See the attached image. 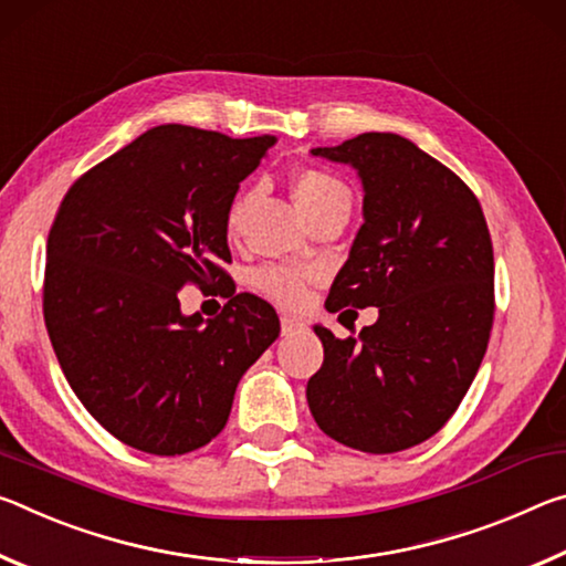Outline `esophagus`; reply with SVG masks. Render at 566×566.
I'll return each instance as SVG.
<instances>
[{
	"label": "esophagus",
	"instance_id": "obj_1",
	"mask_svg": "<svg viewBox=\"0 0 566 566\" xmlns=\"http://www.w3.org/2000/svg\"><path fill=\"white\" fill-rule=\"evenodd\" d=\"M303 328H305V323L301 318H293V316H283L281 318L283 336H295V333H301Z\"/></svg>",
	"mask_w": 566,
	"mask_h": 566
}]
</instances>
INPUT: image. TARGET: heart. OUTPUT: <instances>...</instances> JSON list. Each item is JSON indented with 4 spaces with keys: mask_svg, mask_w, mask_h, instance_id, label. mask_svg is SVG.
I'll list each match as a JSON object with an SVG mask.
<instances>
[{
    "mask_svg": "<svg viewBox=\"0 0 566 566\" xmlns=\"http://www.w3.org/2000/svg\"><path fill=\"white\" fill-rule=\"evenodd\" d=\"M293 198L298 202V208L305 218H311L313 212L333 206V202H348L350 206V190L346 188L344 180H338L336 175L328 170L308 168L295 172L293 178ZM250 202V196H238L228 212V228L235 230L243 222L245 208ZM313 281V271L308 265H263L258 268L253 275L255 289L265 293L268 298H273L283 305H301L305 301V289Z\"/></svg>",
    "mask_w": 566,
    "mask_h": 566,
    "instance_id": "1",
    "label": "heart"
}]
</instances>
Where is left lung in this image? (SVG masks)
Wrapping results in <instances>:
<instances>
[{
	"label": "left lung",
	"instance_id": "obj_1",
	"mask_svg": "<svg viewBox=\"0 0 566 566\" xmlns=\"http://www.w3.org/2000/svg\"><path fill=\"white\" fill-rule=\"evenodd\" d=\"M311 155L350 165L364 226L326 308L376 305L378 321L340 340L313 326L323 366L305 398L323 433L366 453L433 437L459 409L494 321V250L464 180L394 133H364Z\"/></svg>",
	"mask_w": 566,
	"mask_h": 566
}]
</instances>
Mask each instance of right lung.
Returning <instances> with one entry per match:
<instances>
[{
    "label": "right lung",
    "instance_id": "right-lung-1",
    "mask_svg": "<svg viewBox=\"0 0 566 566\" xmlns=\"http://www.w3.org/2000/svg\"><path fill=\"white\" fill-rule=\"evenodd\" d=\"M275 137L160 125L72 185L48 238L44 323L82 406L127 447L175 457L226 426L245 370L281 333L235 293L228 212ZM188 282L220 284L216 319L185 317Z\"/></svg>",
    "mask_w": 566,
    "mask_h": 566
}]
</instances>
